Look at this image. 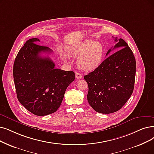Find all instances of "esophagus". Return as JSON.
<instances>
[{"label": "esophagus", "mask_w": 154, "mask_h": 154, "mask_svg": "<svg viewBox=\"0 0 154 154\" xmlns=\"http://www.w3.org/2000/svg\"><path fill=\"white\" fill-rule=\"evenodd\" d=\"M76 78L77 79H81V78H82V75H81L80 73L76 72Z\"/></svg>", "instance_id": "34e87169"}]
</instances>
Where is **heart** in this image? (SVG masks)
<instances>
[{
    "mask_svg": "<svg viewBox=\"0 0 154 154\" xmlns=\"http://www.w3.org/2000/svg\"><path fill=\"white\" fill-rule=\"evenodd\" d=\"M68 52L75 57H78L77 64L82 70L92 71L102 64L105 58L106 48L100 42L87 40L78 45L69 48ZM63 59L67 62V58L63 56Z\"/></svg>",
    "mask_w": 154,
    "mask_h": 154,
    "instance_id": "b5f03b06",
    "label": "heart"
}]
</instances>
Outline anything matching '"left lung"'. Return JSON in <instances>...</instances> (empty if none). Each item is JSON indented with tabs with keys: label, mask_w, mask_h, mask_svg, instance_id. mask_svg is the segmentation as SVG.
I'll list each match as a JSON object with an SVG mask.
<instances>
[{
	"label": "left lung",
	"mask_w": 154,
	"mask_h": 154,
	"mask_svg": "<svg viewBox=\"0 0 154 154\" xmlns=\"http://www.w3.org/2000/svg\"><path fill=\"white\" fill-rule=\"evenodd\" d=\"M112 37L116 45L106 56L112 50L117 51L97 69L84 76L88 85V102L102 114L115 112L123 106L133 93L135 81L136 60L132 51L123 39Z\"/></svg>",
	"instance_id": "1"
}]
</instances>
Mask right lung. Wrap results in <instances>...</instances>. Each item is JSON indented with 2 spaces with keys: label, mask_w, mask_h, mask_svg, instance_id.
Returning a JSON list of instances; mask_svg holds the SVG:
<instances>
[{
  "label": "right lung",
  "mask_w": 154,
  "mask_h": 154,
  "mask_svg": "<svg viewBox=\"0 0 154 154\" xmlns=\"http://www.w3.org/2000/svg\"><path fill=\"white\" fill-rule=\"evenodd\" d=\"M38 42V38L29 39L20 49L14 60L13 77L18 100L30 112L42 116L59 109L75 74L55 68L49 57L41 56L52 51L36 44Z\"/></svg>",
  "instance_id": "1"
}]
</instances>
